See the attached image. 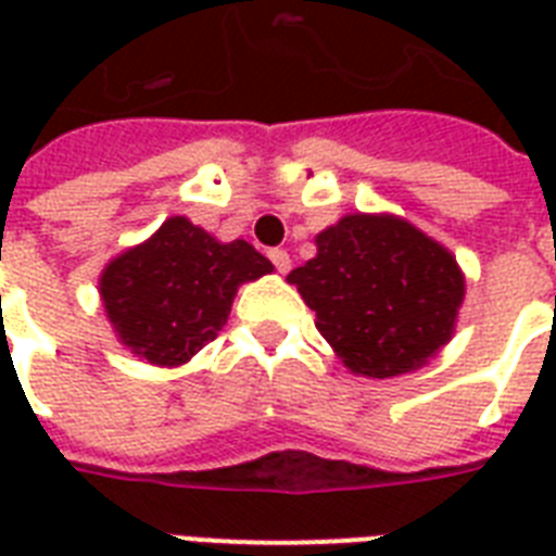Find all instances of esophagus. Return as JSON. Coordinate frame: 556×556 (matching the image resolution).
<instances>
[{
  "label": "esophagus",
  "instance_id": "34e87169",
  "mask_svg": "<svg viewBox=\"0 0 556 556\" xmlns=\"http://www.w3.org/2000/svg\"><path fill=\"white\" fill-rule=\"evenodd\" d=\"M268 256H270V262H274V268H277L279 274H288V268H291V256H288L282 248H274Z\"/></svg>",
  "mask_w": 556,
  "mask_h": 556
}]
</instances>
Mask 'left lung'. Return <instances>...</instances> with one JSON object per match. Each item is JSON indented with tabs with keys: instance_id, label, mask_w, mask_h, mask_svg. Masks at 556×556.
I'll return each instance as SVG.
<instances>
[{
	"instance_id": "8db88e82",
	"label": "left lung",
	"mask_w": 556,
	"mask_h": 556,
	"mask_svg": "<svg viewBox=\"0 0 556 556\" xmlns=\"http://www.w3.org/2000/svg\"><path fill=\"white\" fill-rule=\"evenodd\" d=\"M317 256L288 274L317 331L352 375L395 378L447 346L465 274L432 236L392 213H349L314 236Z\"/></svg>"
}]
</instances>
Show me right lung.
Masks as SVG:
<instances>
[{"instance_id": "right-lung-1", "label": "right lung", "mask_w": 556, "mask_h": 556, "mask_svg": "<svg viewBox=\"0 0 556 556\" xmlns=\"http://www.w3.org/2000/svg\"><path fill=\"white\" fill-rule=\"evenodd\" d=\"M244 239L218 242L187 216L106 262L98 291L117 343L152 366H185L230 317L239 286L270 274Z\"/></svg>"}]
</instances>
